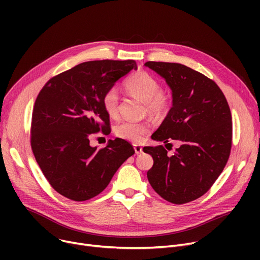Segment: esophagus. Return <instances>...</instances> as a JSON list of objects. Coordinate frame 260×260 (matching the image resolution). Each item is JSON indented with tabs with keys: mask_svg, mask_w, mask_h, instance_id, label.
I'll return each instance as SVG.
<instances>
[{
	"mask_svg": "<svg viewBox=\"0 0 260 260\" xmlns=\"http://www.w3.org/2000/svg\"><path fill=\"white\" fill-rule=\"evenodd\" d=\"M134 149L136 154H141L142 153V147L138 144H134Z\"/></svg>",
	"mask_w": 260,
	"mask_h": 260,
	"instance_id": "1",
	"label": "esophagus"
}]
</instances>
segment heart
<instances>
[{"label": "heart", "mask_w": 260, "mask_h": 260, "mask_svg": "<svg viewBox=\"0 0 260 260\" xmlns=\"http://www.w3.org/2000/svg\"><path fill=\"white\" fill-rule=\"evenodd\" d=\"M125 88L129 93L140 99L146 105V111L154 115L162 114L166 111L169 98L161 91L159 82L145 72H138L128 78L125 82ZM119 92L113 87L105 91L102 98V105L105 113L115 117L118 113ZM149 124L146 122L122 121L116 125L115 133L119 138L131 142H140L143 136L148 133Z\"/></svg>", "instance_id": "b5f03b06"}]
</instances>
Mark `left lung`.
Wrapping results in <instances>:
<instances>
[{
    "label": "left lung",
    "mask_w": 260,
    "mask_h": 260,
    "mask_svg": "<svg viewBox=\"0 0 260 260\" xmlns=\"http://www.w3.org/2000/svg\"><path fill=\"white\" fill-rule=\"evenodd\" d=\"M144 66L165 79L172 90V108L152 139L180 142L173 155L162 145L143 148L154 160L148 182L169 202L193 201L208 192L228 162L232 146L229 104L214 81L185 65L149 61Z\"/></svg>",
    "instance_id": "obj_1"
}]
</instances>
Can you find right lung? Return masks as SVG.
Wrapping results in <instances>:
<instances>
[{
    "label": "right lung",
    "instance_id": "right-lung-1",
    "mask_svg": "<svg viewBox=\"0 0 260 260\" xmlns=\"http://www.w3.org/2000/svg\"><path fill=\"white\" fill-rule=\"evenodd\" d=\"M137 64L88 61L50 79L40 91L31 122V148L50 185L62 196L85 201L99 195L135 154L123 139L104 148L89 144L90 134L109 131L102 98Z\"/></svg>",
    "mask_w": 260,
    "mask_h": 260
}]
</instances>
